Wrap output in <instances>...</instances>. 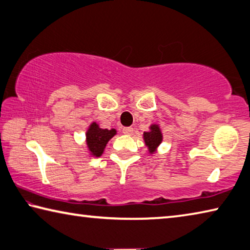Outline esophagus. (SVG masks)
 <instances>
[{
  "mask_svg": "<svg viewBox=\"0 0 250 250\" xmlns=\"http://www.w3.org/2000/svg\"><path fill=\"white\" fill-rule=\"evenodd\" d=\"M122 132H124L125 134H132L133 133V128H131V126H125V128L122 129Z\"/></svg>",
  "mask_w": 250,
  "mask_h": 250,
  "instance_id": "1",
  "label": "esophagus"
}]
</instances>
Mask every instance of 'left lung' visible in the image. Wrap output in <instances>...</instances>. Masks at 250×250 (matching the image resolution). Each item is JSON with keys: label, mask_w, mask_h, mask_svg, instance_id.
Here are the masks:
<instances>
[{"label": "left lung", "mask_w": 250, "mask_h": 250, "mask_svg": "<svg viewBox=\"0 0 250 250\" xmlns=\"http://www.w3.org/2000/svg\"><path fill=\"white\" fill-rule=\"evenodd\" d=\"M143 138H145L146 145L149 147L151 153L155 151L156 146H158L161 141H162V133H161L160 128L156 125H151V130L149 132L143 133Z\"/></svg>", "instance_id": "1"}]
</instances>
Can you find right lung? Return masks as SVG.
I'll return each instance as SVG.
<instances>
[{"label": "right lung", "instance_id": "right-lung-1", "mask_svg": "<svg viewBox=\"0 0 250 250\" xmlns=\"http://www.w3.org/2000/svg\"><path fill=\"white\" fill-rule=\"evenodd\" d=\"M115 129H101L99 125L94 122L87 131V146L92 155L100 156L103 154L108 141L116 134Z\"/></svg>", "mask_w": 250, "mask_h": 250}]
</instances>
